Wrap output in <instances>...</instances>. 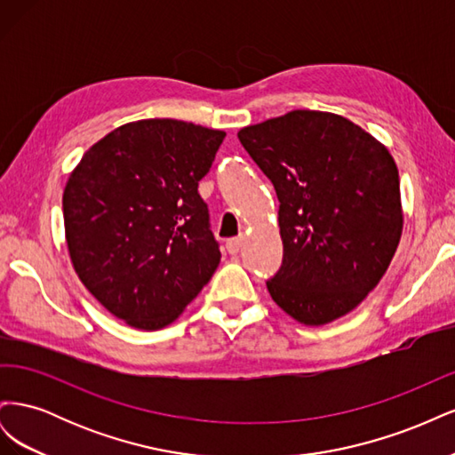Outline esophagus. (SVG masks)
I'll return each instance as SVG.
<instances>
[{"mask_svg": "<svg viewBox=\"0 0 455 455\" xmlns=\"http://www.w3.org/2000/svg\"><path fill=\"white\" fill-rule=\"evenodd\" d=\"M226 249L231 256H235L239 251H241V237H233L226 243Z\"/></svg>", "mask_w": 455, "mask_h": 455, "instance_id": "obj_1", "label": "esophagus"}]
</instances>
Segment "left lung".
I'll list each match as a JSON object with an SVG mask.
<instances>
[{"instance_id":"1","label":"left lung","mask_w":455,"mask_h":455,"mask_svg":"<svg viewBox=\"0 0 455 455\" xmlns=\"http://www.w3.org/2000/svg\"><path fill=\"white\" fill-rule=\"evenodd\" d=\"M279 199L283 266L267 291L323 326L353 311L387 271L403 235L398 169L353 121L294 109L237 132Z\"/></svg>"}]
</instances>
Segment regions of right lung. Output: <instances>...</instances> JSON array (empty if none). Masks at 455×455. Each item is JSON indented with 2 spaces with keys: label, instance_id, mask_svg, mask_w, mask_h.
Segmentation results:
<instances>
[{
  "label": "right lung",
  "instance_id": "add662e5",
  "mask_svg": "<svg viewBox=\"0 0 455 455\" xmlns=\"http://www.w3.org/2000/svg\"><path fill=\"white\" fill-rule=\"evenodd\" d=\"M224 136L178 119L132 121L92 144L68 178L62 211L72 266L132 328L176 321L220 264L197 186Z\"/></svg>",
  "mask_w": 455,
  "mask_h": 455
}]
</instances>
